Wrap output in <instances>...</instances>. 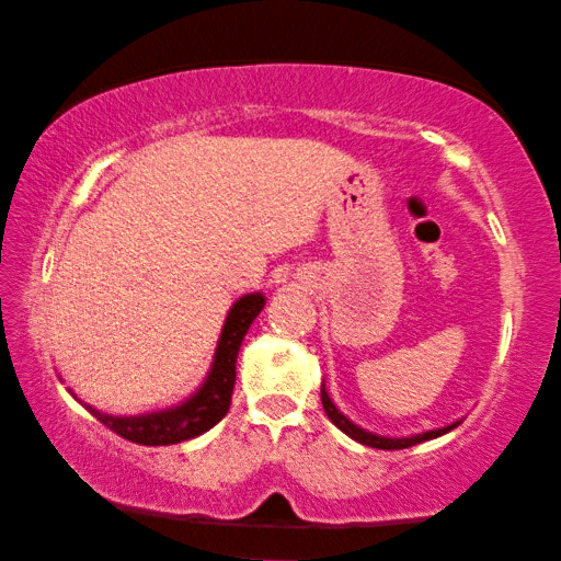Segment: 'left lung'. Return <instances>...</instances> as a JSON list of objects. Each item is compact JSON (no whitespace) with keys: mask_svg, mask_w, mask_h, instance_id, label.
Wrapping results in <instances>:
<instances>
[{"mask_svg":"<svg viewBox=\"0 0 561 561\" xmlns=\"http://www.w3.org/2000/svg\"><path fill=\"white\" fill-rule=\"evenodd\" d=\"M320 400H323L325 415L330 417V422H333L337 430H343V433L347 437H353L355 443L375 447V449H405V447H412V445H420V443H425V439H435L439 435L449 433V430H455L462 422V420H457V422H453V425L427 430V433H417V435H410V437H385V435H378V433H370V430H363L360 425H355L351 417H345L343 412L335 408V402L330 400V394L325 390V382H320Z\"/></svg>","mask_w":561,"mask_h":561,"instance_id":"8db88e82","label":"left lung"}]
</instances>
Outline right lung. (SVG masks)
Here are the masks:
<instances>
[{
	"instance_id": "obj_1",
	"label": "right lung",
	"mask_w": 561,
	"mask_h": 561,
	"mask_svg": "<svg viewBox=\"0 0 561 561\" xmlns=\"http://www.w3.org/2000/svg\"><path fill=\"white\" fill-rule=\"evenodd\" d=\"M265 306L263 293H245V296L238 298L231 310H228L224 330H220L214 363H210V370L206 380L201 382V388L186 398L179 405L156 410V412H144V415H106L96 408L87 405L77 398L81 405H84L91 415H94L101 425L114 430L116 435L124 439H131L136 445H176L183 439L198 437L208 433L210 427L226 417L228 408H231V394L236 385V357L241 351V343L248 333V328Z\"/></svg>"
}]
</instances>
